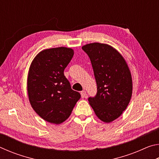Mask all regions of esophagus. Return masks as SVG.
I'll use <instances>...</instances> for the list:
<instances>
[{"mask_svg": "<svg viewBox=\"0 0 159 159\" xmlns=\"http://www.w3.org/2000/svg\"><path fill=\"white\" fill-rule=\"evenodd\" d=\"M80 95H81V98H87V94H86V92L85 90H83L80 92Z\"/></svg>", "mask_w": 159, "mask_h": 159, "instance_id": "34e87169", "label": "esophagus"}]
</instances>
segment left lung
<instances>
[{
	"label": "left lung",
	"instance_id": "1",
	"mask_svg": "<svg viewBox=\"0 0 159 159\" xmlns=\"http://www.w3.org/2000/svg\"><path fill=\"white\" fill-rule=\"evenodd\" d=\"M92 64L98 92L88 101L105 123L116 119L127 108L133 93L130 71L123 56L111 45L93 43L83 45Z\"/></svg>",
	"mask_w": 159,
	"mask_h": 159
}]
</instances>
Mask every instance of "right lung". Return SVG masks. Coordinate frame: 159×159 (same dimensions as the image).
<instances>
[{
	"mask_svg": "<svg viewBox=\"0 0 159 159\" xmlns=\"http://www.w3.org/2000/svg\"><path fill=\"white\" fill-rule=\"evenodd\" d=\"M74 54L73 49L65 47L43 50L35 57L29 68V102L36 114L49 123L65 121L80 98L64 74Z\"/></svg>",
	"mask_w": 159,
	"mask_h": 159,
	"instance_id": "1",
	"label": "right lung"
}]
</instances>
